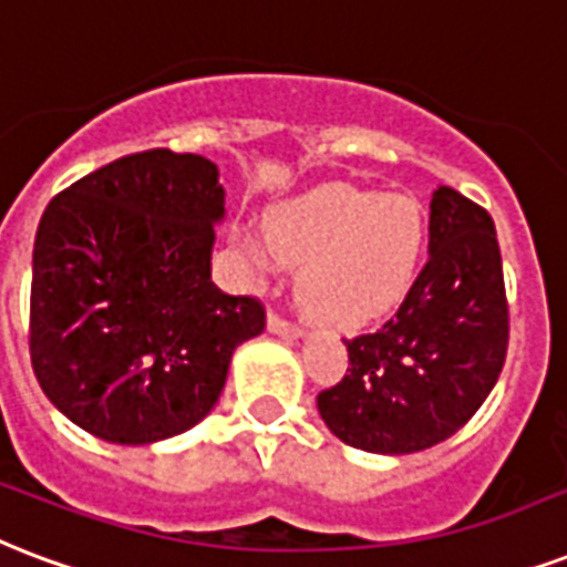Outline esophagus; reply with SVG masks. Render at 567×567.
<instances>
[{"mask_svg": "<svg viewBox=\"0 0 567 567\" xmlns=\"http://www.w3.org/2000/svg\"><path fill=\"white\" fill-rule=\"evenodd\" d=\"M267 330L276 332V336H300L302 327L297 321H288V318H282L279 312H270V318H267Z\"/></svg>", "mask_w": 567, "mask_h": 567, "instance_id": "esophagus-1", "label": "esophagus"}]
</instances>
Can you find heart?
<instances>
[{
  "mask_svg": "<svg viewBox=\"0 0 567 567\" xmlns=\"http://www.w3.org/2000/svg\"><path fill=\"white\" fill-rule=\"evenodd\" d=\"M425 240L413 198L327 187L270 210L267 240H249L246 252L261 267H302V302L323 321L362 327L404 300Z\"/></svg>",
  "mask_w": 567,
  "mask_h": 567,
  "instance_id": "b5f03b06",
  "label": "heart"
}]
</instances>
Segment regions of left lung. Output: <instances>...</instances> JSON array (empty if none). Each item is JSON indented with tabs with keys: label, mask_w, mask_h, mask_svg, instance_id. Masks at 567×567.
<instances>
[{
	"label": "left lung",
	"mask_w": 567,
	"mask_h": 567,
	"mask_svg": "<svg viewBox=\"0 0 567 567\" xmlns=\"http://www.w3.org/2000/svg\"><path fill=\"white\" fill-rule=\"evenodd\" d=\"M427 261L399 312L348 339V374L318 410L348 446L410 455L449 440L491 395L508 351L494 219L452 187L431 198Z\"/></svg>",
	"instance_id": "1"
}]
</instances>
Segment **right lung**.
<instances>
[{
  "mask_svg": "<svg viewBox=\"0 0 567 567\" xmlns=\"http://www.w3.org/2000/svg\"><path fill=\"white\" fill-rule=\"evenodd\" d=\"M226 189L210 159L151 148L47 205L34 235L29 353L43 395L94 437L145 446L202 422L258 297L210 282Z\"/></svg>",
  "mask_w": 567,
  "mask_h": 567,
  "instance_id": "add662e5",
  "label": "right lung"
}]
</instances>
